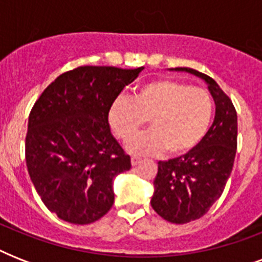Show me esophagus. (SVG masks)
Masks as SVG:
<instances>
[{
	"instance_id": "obj_1",
	"label": "esophagus",
	"mask_w": 262,
	"mask_h": 262,
	"mask_svg": "<svg viewBox=\"0 0 262 262\" xmlns=\"http://www.w3.org/2000/svg\"><path fill=\"white\" fill-rule=\"evenodd\" d=\"M143 160L140 159V158H132V166H139Z\"/></svg>"
}]
</instances>
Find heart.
<instances>
[{"instance_id": "1", "label": "heart", "mask_w": 262, "mask_h": 262, "mask_svg": "<svg viewBox=\"0 0 262 262\" xmlns=\"http://www.w3.org/2000/svg\"><path fill=\"white\" fill-rule=\"evenodd\" d=\"M213 100L207 91L170 79L141 84L133 98L117 99L108 108V125L118 139L126 141L147 119L151 130L130 140L126 149L141 156H182L205 139L212 119Z\"/></svg>"}]
</instances>
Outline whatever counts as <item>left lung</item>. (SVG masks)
<instances>
[{
	"label": "left lung",
	"mask_w": 262,
	"mask_h": 262,
	"mask_svg": "<svg viewBox=\"0 0 262 262\" xmlns=\"http://www.w3.org/2000/svg\"><path fill=\"white\" fill-rule=\"evenodd\" d=\"M170 71L187 72L203 79L216 106L213 123L199 147L158 163L152 208L170 223L183 224L205 215L223 193L235 159L238 121L231 99L215 80L190 68Z\"/></svg>",
	"instance_id": "8db88e82"
}]
</instances>
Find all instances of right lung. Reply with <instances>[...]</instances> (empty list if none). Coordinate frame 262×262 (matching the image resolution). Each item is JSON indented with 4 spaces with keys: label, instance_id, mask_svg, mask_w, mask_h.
<instances>
[{
    "label": "right lung",
    "instance_id": "right-lung-1",
    "mask_svg": "<svg viewBox=\"0 0 262 262\" xmlns=\"http://www.w3.org/2000/svg\"><path fill=\"white\" fill-rule=\"evenodd\" d=\"M143 69L76 68L58 76L35 102L27 168L43 204L59 219L90 224L113 207V179L132 164L111 135L107 114Z\"/></svg>",
    "mask_w": 262,
    "mask_h": 262
}]
</instances>
